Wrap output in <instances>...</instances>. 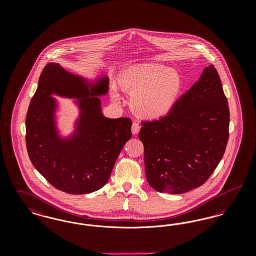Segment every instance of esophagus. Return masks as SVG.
<instances>
[{
    "mask_svg": "<svg viewBox=\"0 0 256 256\" xmlns=\"http://www.w3.org/2000/svg\"><path fill=\"white\" fill-rule=\"evenodd\" d=\"M140 130V124L138 122H132V134H138Z\"/></svg>",
    "mask_w": 256,
    "mask_h": 256,
    "instance_id": "obj_1",
    "label": "esophagus"
}]
</instances>
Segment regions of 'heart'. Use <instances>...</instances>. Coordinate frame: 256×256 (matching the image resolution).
I'll return each instance as SVG.
<instances>
[{"mask_svg": "<svg viewBox=\"0 0 256 256\" xmlns=\"http://www.w3.org/2000/svg\"><path fill=\"white\" fill-rule=\"evenodd\" d=\"M120 84L132 95L134 112L144 118H158L170 112L182 89L178 72L160 63L136 66L122 74ZM113 97L118 100L116 92Z\"/></svg>", "mask_w": 256, "mask_h": 256, "instance_id": "obj_1", "label": "heart"}]
</instances>
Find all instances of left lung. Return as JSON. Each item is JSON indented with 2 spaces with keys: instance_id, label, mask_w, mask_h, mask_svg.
<instances>
[{
  "instance_id": "left-lung-1",
  "label": "left lung",
  "mask_w": 256,
  "mask_h": 256,
  "mask_svg": "<svg viewBox=\"0 0 256 256\" xmlns=\"http://www.w3.org/2000/svg\"><path fill=\"white\" fill-rule=\"evenodd\" d=\"M141 124L148 184L169 194L202 186L222 158L230 136L228 98L215 67H206L166 116Z\"/></svg>"
}]
</instances>
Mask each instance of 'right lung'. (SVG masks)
<instances>
[{"instance_id":"obj_1","label":"right lung","mask_w":256,"mask_h":256,"mask_svg":"<svg viewBox=\"0 0 256 256\" xmlns=\"http://www.w3.org/2000/svg\"><path fill=\"white\" fill-rule=\"evenodd\" d=\"M108 90V78L88 89L82 78L49 63L39 78L26 116V145L36 170L54 188L80 195L100 189L110 178L118 156L132 138L130 118L102 116L96 97ZM52 94L86 97L79 101L82 115L73 138L62 140L53 126L55 102Z\"/></svg>"}]
</instances>
